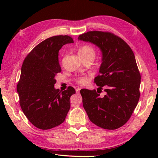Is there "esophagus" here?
Returning <instances> with one entry per match:
<instances>
[{"label":"esophagus","mask_w":158,"mask_h":158,"mask_svg":"<svg viewBox=\"0 0 158 158\" xmlns=\"http://www.w3.org/2000/svg\"><path fill=\"white\" fill-rule=\"evenodd\" d=\"M80 90H81V89H80V88H77V89H76V92H77V93H79Z\"/></svg>","instance_id":"obj_1"}]
</instances>
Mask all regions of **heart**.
I'll return each mask as SVG.
<instances>
[{"label":"heart","instance_id":"1","mask_svg":"<svg viewBox=\"0 0 158 158\" xmlns=\"http://www.w3.org/2000/svg\"><path fill=\"white\" fill-rule=\"evenodd\" d=\"M79 54L80 56H95V50L92 46L90 45H83L79 49ZM88 78L86 77H80L78 79L79 83L81 85H85L88 82Z\"/></svg>","mask_w":158,"mask_h":158}]
</instances>
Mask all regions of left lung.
I'll use <instances>...</instances> for the list:
<instances>
[{"mask_svg":"<svg viewBox=\"0 0 158 158\" xmlns=\"http://www.w3.org/2000/svg\"><path fill=\"white\" fill-rule=\"evenodd\" d=\"M78 39L91 43L101 52L100 75L94 82L100 90L105 86L106 92L101 97L95 89H81L83 108L96 126L119 128L128 121L140 97V75L135 54L123 39L110 32L90 31Z\"/></svg>","mask_w":158,"mask_h":158,"instance_id":"8db88e82","label":"left lung"}]
</instances>
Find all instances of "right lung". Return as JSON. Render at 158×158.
<instances>
[{
	"instance_id": "add662e5",
	"label": "right lung",
	"mask_w": 158,
	"mask_h": 158,
	"mask_svg": "<svg viewBox=\"0 0 158 158\" xmlns=\"http://www.w3.org/2000/svg\"><path fill=\"white\" fill-rule=\"evenodd\" d=\"M67 35L54 36L36 45L26 56L21 69L17 92L23 113L35 127L48 130L64 122L69 111L70 98L75 89H56L57 73L61 72L59 50L73 43Z\"/></svg>"
}]
</instances>
